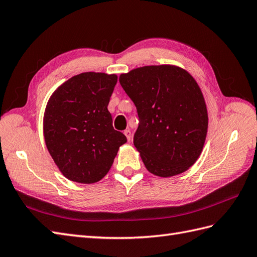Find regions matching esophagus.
Returning a JSON list of instances; mask_svg holds the SVG:
<instances>
[{
    "label": "esophagus",
    "mask_w": 257,
    "mask_h": 257,
    "mask_svg": "<svg viewBox=\"0 0 257 257\" xmlns=\"http://www.w3.org/2000/svg\"><path fill=\"white\" fill-rule=\"evenodd\" d=\"M123 134H124V136L127 137V140L130 141L131 140V131L129 129H126V130L123 131Z\"/></svg>",
    "instance_id": "34e87169"
}]
</instances>
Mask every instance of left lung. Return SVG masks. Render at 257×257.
<instances>
[{
  "label": "left lung",
  "instance_id": "1",
  "mask_svg": "<svg viewBox=\"0 0 257 257\" xmlns=\"http://www.w3.org/2000/svg\"><path fill=\"white\" fill-rule=\"evenodd\" d=\"M119 82L137 107L134 144L147 169L165 178L188 170L199 159L208 126L194 78L177 66L159 65L121 74Z\"/></svg>",
  "mask_w": 257,
  "mask_h": 257
}]
</instances>
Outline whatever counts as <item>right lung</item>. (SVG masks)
Here are the masks:
<instances>
[{
	"label": "right lung",
	"instance_id": "obj_1",
	"mask_svg": "<svg viewBox=\"0 0 257 257\" xmlns=\"http://www.w3.org/2000/svg\"><path fill=\"white\" fill-rule=\"evenodd\" d=\"M116 83V75L82 72L50 97L43 118L45 144L58 169L71 181H100L127 142L126 136L113 128L107 109Z\"/></svg>",
	"mask_w": 257,
	"mask_h": 257
}]
</instances>
